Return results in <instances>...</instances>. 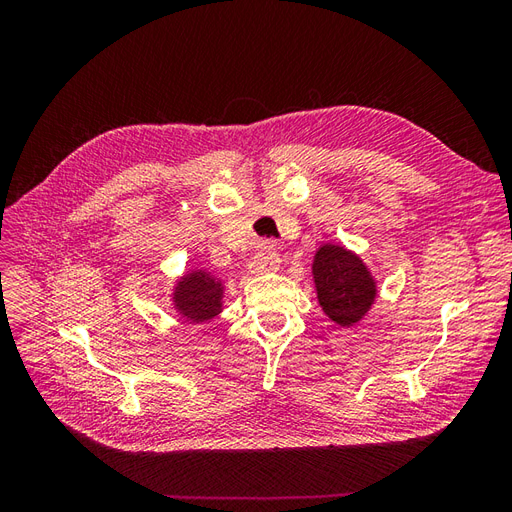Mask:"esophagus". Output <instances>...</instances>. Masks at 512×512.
Returning <instances> with one entry per match:
<instances>
[{"label": "esophagus", "instance_id": "obj_1", "mask_svg": "<svg viewBox=\"0 0 512 512\" xmlns=\"http://www.w3.org/2000/svg\"><path fill=\"white\" fill-rule=\"evenodd\" d=\"M277 269H280V254H277L275 245H271V243L262 245L250 262V271L260 275V273H269V271H277Z\"/></svg>", "mask_w": 512, "mask_h": 512}]
</instances>
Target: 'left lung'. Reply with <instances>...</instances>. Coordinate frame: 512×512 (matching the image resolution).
<instances>
[{
    "mask_svg": "<svg viewBox=\"0 0 512 512\" xmlns=\"http://www.w3.org/2000/svg\"><path fill=\"white\" fill-rule=\"evenodd\" d=\"M318 305L331 322L352 329L378 299V277L367 262L342 243H320L312 260Z\"/></svg>",
    "mask_w": 512,
    "mask_h": 512,
    "instance_id": "1",
    "label": "left lung"
}]
</instances>
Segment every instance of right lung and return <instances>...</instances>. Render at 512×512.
<instances>
[{
    "instance_id": "right-lung-1",
    "label": "right lung",
    "mask_w": 512,
    "mask_h": 512,
    "mask_svg": "<svg viewBox=\"0 0 512 512\" xmlns=\"http://www.w3.org/2000/svg\"><path fill=\"white\" fill-rule=\"evenodd\" d=\"M226 282L203 267H188L175 277L168 292L170 307L179 320L205 324L224 312Z\"/></svg>"
}]
</instances>
